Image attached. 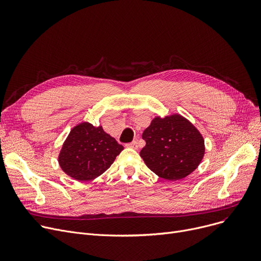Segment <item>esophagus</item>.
Returning a JSON list of instances; mask_svg holds the SVG:
<instances>
[{
    "mask_svg": "<svg viewBox=\"0 0 261 261\" xmlns=\"http://www.w3.org/2000/svg\"><path fill=\"white\" fill-rule=\"evenodd\" d=\"M126 147H128V148H132V149H138V142L136 141H133V142H131V143H129V144H127L126 145Z\"/></svg>",
    "mask_w": 261,
    "mask_h": 261,
    "instance_id": "esophagus-1",
    "label": "esophagus"
}]
</instances>
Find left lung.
<instances>
[{"instance_id":"obj_1","label":"left lung","mask_w":261,"mask_h":261,"mask_svg":"<svg viewBox=\"0 0 261 261\" xmlns=\"http://www.w3.org/2000/svg\"><path fill=\"white\" fill-rule=\"evenodd\" d=\"M140 155L162 179L177 181L197 169L205 153L199 130L180 114L156 116L145 129Z\"/></svg>"}]
</instances>
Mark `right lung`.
<instances>
[{
    "label": "right lung",
    "instance_id": "right-lung-1",
    "mask_svg": "<svg viewBox=\"0 0 261 261\" xmlns=\"http://www.w3.org/2000/svg\"><path fill=\"white\" fill-rule=\"evenodd\" d=\"M123 147L101 126L84 121L75 126L62 145L58 162L61 169L79 182L91 181L112 165Z\"/></svg>",
    "mask_w": 261,
    "mask_h": 261
}]
</instances>
